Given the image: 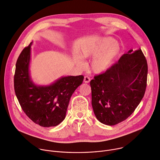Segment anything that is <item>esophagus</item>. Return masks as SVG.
I'll return each instance as SVG.
<instances>
[{
    "label": "esophagus",
    "mask_w": 160,
    "mask_h": 160,
    "mask_svg": "<svg viewBox=\"0 0 160 160\" xmlns=\"http://www.w3.org/2000/svg\"><path fill=\"white\" fill-rule=\"evenodd\" d=\"M90 81H91V79H90V78H89V77H87V76H85V77H84L83 82H84L85 83H89V82H90Z\"/></svg>",
    "instance_id": "obj_1"
}]
</instances>
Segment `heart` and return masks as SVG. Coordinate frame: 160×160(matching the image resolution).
<instances>
[{
	"instance_id": "1",
	"label": "heart",
	"mask_w": 160,
	"mask_h": 160,
	"mask_svg": "<svg viewBox=\"0 0 160 160\" xmlns=\"http://www.w3.org/2000/svg\"><path fill=\"white\" fill-rule=\"evenodd\" d=\"M121 45L110 36L103 37L83 45L80 55L84 59L94 57L91 62V69L95 74H101L110 69L118 59L121 53ZM79 55H73L74 61L80 68L85 67V62Z\"/></svg>"
}]
</instances>
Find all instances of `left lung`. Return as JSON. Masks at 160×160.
Wrapping results in <instances>:
<instances>
[{
	"instance_id": "obj_1",
	"label": "left lung",
	"mask_w": 160,
	"mask_h": 160,
	"mask_svg": "<svg viewBox=\"0 0 160 160\" xmlns=\"http://www.w3.org/2000/svg\"><path fill=\"white\" fill-rule=\"evenodd\" d=\"M148 71L139 48L129 50L110 69L94 77L90 82L92 106L100 122L113 126L133 113L146 92Z\"/></svg>"
}]
</instances>
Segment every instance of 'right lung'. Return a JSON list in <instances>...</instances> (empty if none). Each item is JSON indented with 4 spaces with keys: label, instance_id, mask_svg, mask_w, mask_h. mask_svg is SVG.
I'll return each instance as SVG.
<instances>
[{
    "label": "right lung",
    "instance_id": "add662e5",
    "mask_svg": "<svg viewBox=\"0 0 160 160\" xmlns=\"http://www.w3.org/2000/svg\"><path fill=\"white\" fill-rule=\"evenodd\" d=\"M19 55L14 76V88L19 103L34 123L42 127L59 124L65 119L70 98L83 76L62 77L49 85H36L29 72L31 45Z\"/></svg>",
    "mask_w": 160,
    "mask_h": 160
}]
</instances>
